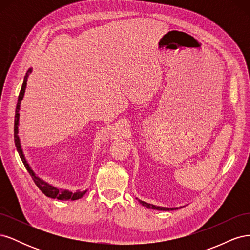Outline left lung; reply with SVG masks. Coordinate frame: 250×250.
Segmentation results:
<instances>
[{
  "mask_svg": "<svg viewBox=\"0 0 250 250\" xmlns=\"http://www.w3.org/2000/svg\"><path fill=\"white\" fill-rule=\"evenodd\" d=\"M140 203L142 204V206L146 207L148 208H152V209H157V210H174V209H177V208H163V207H156L154 206V204H150V203H147L145 201H142V200H139Z\"/></svg>",
  "mask_w": 250,
  "mask_h": 250,
  "instance_id": "left-lung-1",
  "label": "left lung"
}]
</instances>
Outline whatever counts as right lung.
<instances>
[{
	"instance_id": "1",
	"label": "right lung",
	"mask_w": 250,
	"mask_h": 250,
	"mask_svg": "<svg viewBox=\"0 0 250 250\" xmlns=\"http://www.w3.org/2000/svg\"><path fill=\"white\" fill-rule=\"evenodd\" d=\"M31 72H32V69H29L26 73V76L24 78V82H22V85H21V88L20 95H19L17 108H16V116H14V143H16L17 150H18L19 155L21 157L22 164H24L27 171L29 172L30 175H31L35 185L44 195L47 196V197L54 198V199L56 198V199H59V200H77V199L81 198L82 196L86 193V191H83V192L77 191V192L73 193V192H70L69 190H62V188H57L55 187L49 185L48 183H46V181H43L39 176L35 175L34 172L32 171V169L30 168L29 164L27 163L24 153H22L21 143H20V138L18 135V133H19V119H20V112L19 111H20V107H21V101L22 100V97H24V94H25V89H26L29 74Z\"/></svg>"
}]
</instances>
